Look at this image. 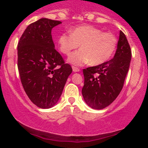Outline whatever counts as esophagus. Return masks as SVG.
Returning a JSON list of instances; mask_svg holds the SVG:
<instances>
[{"label": "esophagus", "mask_w": 148, "mask_h": 148, "mask_svg": "<svg viewBox=\"0 0 148 148\" xmlns=\"http://www.w3.org/2000/svg\"><path fill=\"white\" fill-rule=\"evenodd\" d=\"M72 69H73V72H78L80 71V69L79 68V67H75V66H72Z\"/></svg>", "instance_id": "esophagus-1"}]
</instances>
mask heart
Segmentation results:
<instances>
[{
    "instance_id": "b5f03b06",
    "label": "heart",
    "mask_w": 148,
    "mask_h": 148,
    "mask_svg": "<svg viewBox=\"0 0 148 148\" xmlns=\"http://www.w3.org/2000/svg\"><path fill=\"white\" fill-rule=\"evenodd\" d=\"M58 48L62 53L68 55L74 49L68 61L76 65L88 63L99 65L111 58L118 45V39L111 33H105L92 25H80L71 30V34L63 33L58 39Z\"/></svg>"
}]
</instances>
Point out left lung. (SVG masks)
I'll use <instances>...</instances> for the list:
<instances>
[{"label":"left lung","instance_id":"8db88e82","mask_svg":"<svg viewBox=\"0 0 148 148\" xmlns=\"http://www.w3.org/2000/svg\"><path fill=\"white\" fill-rule=\"evenodd\" d=\"M131 58L130 44L120 31L114 58L99 65L83 69L82 95L88 106L94 109H103L116 99L123 88Z\"/></svg>","mask_w":148,"mask_h":148}]
</instances>
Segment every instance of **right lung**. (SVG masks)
I'll list each match as a JSON object with an SVG mask.
<instances>
[{
    "instance_id": "right-lung-1",
    "label": "right lung",
    "mask_w": 148,
    "mask_h": 148,
    "mask_svg": "<svg viewBox=\"0 0 148 148\" xmlns=\"http://www.w3.org/2000/svg\"><path fill=\"white\" fill-rule=\"evenodd\" d=\"M61 21L40 18L30 23L18 43L17 66L23 89L34 104L53 106L72 68L56 50L51 30Z\"/></svg>"
}]
</instances>
